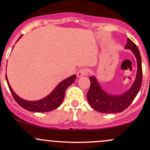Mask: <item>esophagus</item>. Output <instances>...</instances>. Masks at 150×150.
Listing matches in <instances>:
<instances>
[{"instance_id":"34e87169","label":"esophagus","mask_w":150,"mask_h":150,"mask_svg":"<svg viewBox=\"0 0 150 150\" xmlns=\"http://www.w3.org/2000/svg\"><path fill=\"white\" fill-rule=\"evenodd\" d=\"M87 73H88V70H87V69L82 68L78 72L77 75H78V77H81V76H83V75H86Z\"/></svg>"}]
</instances>
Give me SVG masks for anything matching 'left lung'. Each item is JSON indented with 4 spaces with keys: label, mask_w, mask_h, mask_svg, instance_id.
<instances>
[{
    "label": "left lung",
    "mask_w": 150,
    "mask_h": 150,
    "mask_svg": "<svg viewBox=\"0 0 150 150\" xmlns=\"http://www.w3.org/2000/svg\"><path fill=\"white\" fill-rule=\"evenodd\" d=\"M126 49H129L135 56L137 62L136 78L131 88L120 95H111L105 91L95 76L90 77V88L87 93V99L94 110L103 113L121 112L132 103L140 90L142 82V59L138 47L130 39H127Z\"/></svg>",
    "instance_id": "1"
}]
</instances>
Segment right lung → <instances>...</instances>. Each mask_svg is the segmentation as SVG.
<instances>
[{
  "mask_svg": "<svg viewBox=\"0 0 150 150\" xmlns=\"http://www.w3.org/2000/svg\"><path fill=\"white\" fill-rule=\"evenodd\" d=\"M21 37H22V35L18 39V40ZM6 77L10 91H11L16 103L20 106H21L26 110H28V111L30 112H50L56 109L61 105L62 102L63 101L64 98H65V90H67V88L70 85H72L75 82V78H76V75H72V76L69 77V78L65 79V80H62L55 87V88L47 96H46L45 98H42L41 100H35V101H29V100H23L21 97H19L18 95H16L15 92L13 90V89L11 88L9 83H8L7 75H6Z\"/></svg>",
  "mask_w": 150,
  "mask_h": 150,
  "instance_id": "obj_1",
  "label": "right lung"
}]
</instances>
